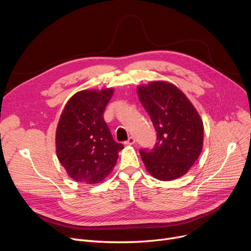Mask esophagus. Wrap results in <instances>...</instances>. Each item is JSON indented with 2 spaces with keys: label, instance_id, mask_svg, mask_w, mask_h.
<instances>
[{
  "label": "esophagus",
  "instance_id": "obj_1",
  "mask_svg": "<svg viewBox=\"0 0 251 251\" xmlns=\"http://www.w3.org/2000/svg\"><path fill=\"white\" fill-rule=\"evenodd\" d=\"M124 143H125V144H128V146H131V144H134V143H135V138L131 136V137H129L128 140H126Z\"/></svg>",
  "mask_w": 251,
  "mask_h": 251
}]
</instances>
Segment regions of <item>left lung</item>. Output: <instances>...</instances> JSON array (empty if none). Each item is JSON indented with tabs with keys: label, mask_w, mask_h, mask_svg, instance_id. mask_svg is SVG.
<instances>
[{
	"label": "left lung",
	"mask_w": 251,
	"mask_h": 251,
	"mask_svg": "<svg viewBox=\"0 0 251 251\" xmlns=\"http://www.w3.org/2000/svg\"><path fill=\"white\" fill-rule=\"evenodd\" d=\"M137 95L156 131L153 149L139 151L148 172L161 181L182 177L202 150L200 114L176 85L166 81L139 85Z\"/></svg>",
	"instance_id": "left-lung-1"
}]
</instances>
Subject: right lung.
<instances>
[{
	"label": "right lung",
	"mask_w": 251,
	"mask_h": 251,
	"mask_svg": "<svg viewBox=\"0 0 251 251\" xmlns=\"http://www.w3.org/2000/svg\"><path fill=\"white\" fill-rule=\"evenodd\" d=\"M114 88L78 91L67 101L56 130V152L68 176L77 182L103 181L115 167L117 143L103 120Z\"/></svg>",
	"instance_id": "add662e5"
}]
</instances>
